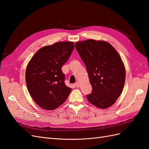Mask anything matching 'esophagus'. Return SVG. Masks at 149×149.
I'll return each instance as SVG.
<instances>
[{
    "mask_svg": "<svg viewBox=\"0 0 149 149\" xmlns=\"http://www.w3.org/2000/svg\"><path fill=\"white\" fill-rule=\"evenodd\" d=\"M74 86H75L76 88H79V82H78V81L76 82L75 84H74Z\"/></svg>",
    "mask_w": 149,
    "mask_h": 149,
    "instance_id": "esophagus-1",
    "label": "esophagus"
}]
</instances>
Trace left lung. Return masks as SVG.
<instances>
[{
  "mask_svg": "<svg viewBox=\"0 0 149 149\" xmlns=\"http://www.w3.org/2000/svg\"><path fill=\"white\" fill-rule=\"evenodd\" d=\"M75 48L86 67L92 93L90 103L101 109L116 101L125 83V70L119 53L105 41L88 40L77 42Z\"/></svg>",
  "mask_w": 149,
  "mask_h": 149,
  "instance_id": "left-lung-1",
  "label": "left lung"
}]
</instances>
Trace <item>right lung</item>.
<instances>
[{
	"label": "right lung",
	"mask_w": 149,
	"mask_h": 149,
	"mask_svg": "<svg viewBox=\"0 0 149 149\" xmlns=\"http://www.w3.org/2000/svg\"><path fill=\"white\" fill-rule=\"evenodd\" d=\"M74 43L61 42L36 52L26 69L25 80L31 97L42 109L53 110L68 97L71 88L65 84L63 66L74 49Z\"/></svg>",
	"instance_id": "add662e5"
}]
</instances>
